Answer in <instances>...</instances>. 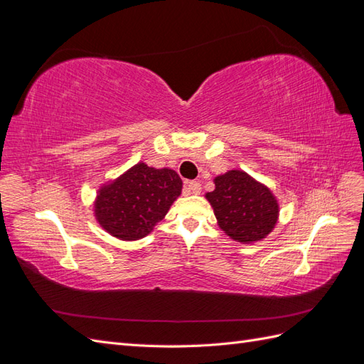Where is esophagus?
<instances>
[{"label":"esophagus","instance_id":"obj_1","mask_svg":"<svg viewBox=\"0 0 364 364\" xmlns=\"http://www.w3.org/2000/svg\"><path fill=\"white\" fill-rule=\"evenodd\" d=\"M200 190H202V185H200V182H197V181H191V182L186 183V186H185L186 194H199Z\"/></svg>","mask_w":364,"mask_h":364}]
</instances>
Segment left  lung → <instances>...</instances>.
<instances>
[{
  "label": "left lung",
  "instance_id": "obj_1",
  "mask_svg": "<svg viewBox=\"0 0 364 364\" xmlns=\"http://www.w3.org/2000/svg\"><path fill=\"white\" fill-rule=\"evenodd\" d=\"M215 190L206 193L218 228L238 243L266 238L277 226L279 203L269 186L243 170H229L214 179Z\"/></svg>",
  "mask_w": 364,
  "mask_h": 364
}]
</instances>
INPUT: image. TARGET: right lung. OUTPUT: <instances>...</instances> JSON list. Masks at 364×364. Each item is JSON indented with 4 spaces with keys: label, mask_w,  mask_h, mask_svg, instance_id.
<instances>
[{
    "label": "right lung",
    "mask_w": 364,
    "mask_h": 364,
    "mask_svg": "<svg viewBox=\"0 0 364 364\" xmlns=\"http://www.w3.org/2000/svg\"><path fill=\"white\" fill-rule=\"evenodd\" d=\"M182 193V179L171 168L138 162L97 191L94 215L107 234L123 241L149 235Z\"/></svg>",
    "instance_id": "obj_1"
}]
</instances>
